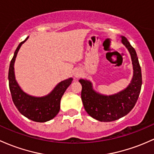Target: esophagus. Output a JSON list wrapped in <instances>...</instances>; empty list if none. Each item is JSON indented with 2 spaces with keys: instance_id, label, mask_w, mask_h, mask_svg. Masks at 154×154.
Here are the masks:
<instances>
[{
  "instance_id": "esophagus-1",
  "label": "esophagus",
  "mask_w": 154,
  "mask_h": 154,
  "mask_svg": "<svg viewBox=\"0 0 154 154\" xmlns=\"http://www.w3.org/2000/svg\"><path fill=\"white\" fill-rule=\"evenodd\" d=\"M74 76L76 78H79V77L82 76V71L80 69H76L74 71Z\"/></svg>"
}]
</instances>
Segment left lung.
<instances>
[{"mask_svg":"<svg viewBox=\"0 0 154 154\" xmlns=\"http://www.w3.org/2000/svg\"><path fill=\"white\" fill-rule=\"evenodd\" d=\"M122 44L129 50L133 65V77L126 88L112 95H103L93 88L90 80L80 79L81 99L89 116L102 122H110L126 116L134 107L142 86L141 69L136 51L125 36Z\"/></svg>","mask_w":154,"mask_h":154,"instance_id":"obj_1","label":"left lung"}]
</instances>
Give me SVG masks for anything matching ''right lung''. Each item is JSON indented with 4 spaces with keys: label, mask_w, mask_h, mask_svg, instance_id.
<instances>
[{
    "label": "right lung",
    "mask_w": 154,
    "mask_h": 154,
    "mask_svg": "<svg viewBox=\"0 0 154 154\" xmlns=\"http://www.w3.org/2000/svg\"><path fill=\"white\" fill-rule=\"evenodd\" d=\"M28 38L22 42L15 50L8 70V85L13 102L25 117L36 122H47L57 116L60 110V99L67 88L72 83V77L61 81L47 95L36 97L26 94L21 89L15 79L14 62L20 47Z\"/></svg>",
    "instance_id": "right-lung-1"
}]
</instances>
